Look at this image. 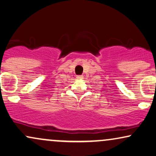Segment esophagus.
Returning a JSON list of instances; mask_svg holds the SVG:
<instances>
[{
  "mask_svg": "<svg viewBox=\"0 0 156 156\" xmlns=\"http://www.w3.org/2000/svg\"><path fill=\"white\" fill-rule=\"evenodd\" d=\"M84 78V76L83 75H79V76H76V79H78V80H82V79Z\"/></svg>",
  "mask_w": 156,
  "mask_h": 156,
  "instance_id": "obj_1",
  "label": "esophagus"
}]
</instances>
